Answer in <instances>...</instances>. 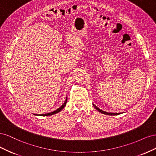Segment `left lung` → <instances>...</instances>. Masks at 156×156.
<instances>
[{
	"label": "left lung",
	"instance_id": "obj_1",
	"mask_svg": "<svg viewBox=\"0 0 156 156\" xmlns=\"http://www.w3.org/2000/svg\"><path fill=\"white\" fill-rule=\"evenodd\" d=\"M93 105H94V108H95L97 111H98L99 112H100L101 113H103V114H105V115H111V116L112 115H120L122 113V112H116V113H115V112H106V111H102L101 109H100V108H99L98 107H97L94 104H93Z\"/></svg>",
	"mask_w": 156,
	"mask_h": 156
}]
</instances>
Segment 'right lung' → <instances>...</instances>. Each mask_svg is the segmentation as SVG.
Masks as SVG:
<instances>
[{
    "label": "right lung",
    "mask_w": 156,
    "mask_h": 156,
    "mask_svg": "<svg viewBox=\"0 0 156 156\" xmlns=\"http://www.w3.org/2000/svg\"><path fill=\"white\" fill-rule=\"evenodd\" d=\"M67 100H68V98L66 97V100L64 101V103L62 104V106H60L59 108H58L57 109L53 111V112H49V113H45V114H41V115H36V114H34V115H37V116H51V115H55L56 114V113H58L60 111H62L63 108H64V107L66 106V103H67Z\"/></svg>",
    "instance_id": "1"
}]
</instances>
